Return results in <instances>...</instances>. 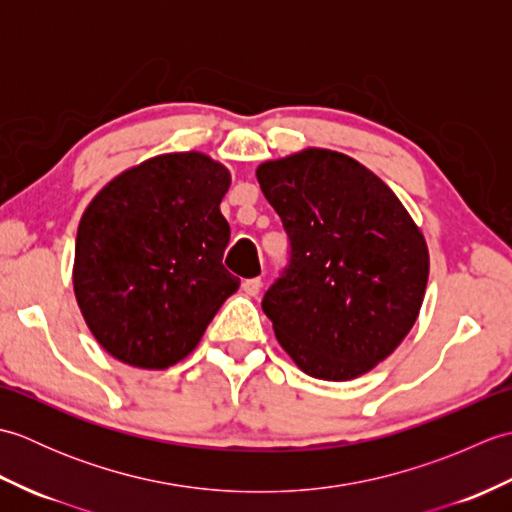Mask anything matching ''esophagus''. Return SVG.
<instances>
[{
	"label": "esophagus",
	"mask_w": 512,
	"mask_h": 512,
	"mask_svg": "<svg viewBox=\"0 0 512 512\" xmlns=\"http://www.w3.org/2000/svg\"><path fill=\"white\" fill-rule=\"evenodd\" d=\"M242 288H244V292L246 295H250V297H255V295H259V290H262V279L259 277H253V279H246L244 284H242Z\"/></svg>",
	"instance_id": "34e87169"
}]
</instances>
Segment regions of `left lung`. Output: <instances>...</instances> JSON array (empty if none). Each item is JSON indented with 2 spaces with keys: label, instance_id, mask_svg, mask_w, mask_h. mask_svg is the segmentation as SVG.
<instances>
[{
  "label": "left lung",
  "instance_id": "obj_1",
  "mask_svg": "<svg viewBox=\"0 0 512 512\" xmlns=\"http://www.w3.org/2000/svg\"><path fill=\"white\" fill-rule=\"evenodd\" d=\"M255 173L290 237V266L262 301L279 345L312 378L367 374L420 314L422 231L376 173L339 151L308 147Z\"/></svg>",
  "mask_w": 512,
  "mask_h": 512
}]
</instances>
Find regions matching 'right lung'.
<instances>
[{
	"mask_svg": "<svg viewBox=\"0 0 512 512\" xmlns=\"http://www.w3.org/2000/svg\"><path fill=\"white\" fill-rule=\"evenodd\" d=\"M231 173L202 151H173L118 173L76 231L72 284L94 339L116 361L167 369L198 347L239 288L222 264Z\"/></svg>",
	"mask_w": 512,
	"mask_h": 512,
	"instance_id": "right-lung-1",
	"label": "right lung"
}]
</instances>
